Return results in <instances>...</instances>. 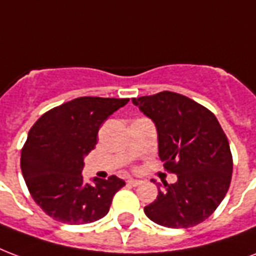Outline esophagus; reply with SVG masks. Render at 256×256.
Listing matches in <instances>:
<instances>
[{"label": "esophagus", "mask_w": 256, "mask_h": 256, "mask_svg": "<svg viewBox=\"0 0 256 256\" xmlns=\"http://www.w3.org/2000/svg\"><path fill=\"white\" fill-rule=\"evenodd\" d=\"M126 182H128V184H130V185H132V186H139L140 184H142V180H132V178H130V180H126Z\"/></svg>", "instance_id": "esophagus-1"}]
</instances>
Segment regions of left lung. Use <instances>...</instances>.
I'll return each instance as SVG.
<instances>
[{"label":"left lung","instance_id":"1","mask_svg":"<svg viewBox=\"0 0 256 256\" xmlns=\"http://www.w3.org/2000/svg\"><path fill=\"white\" fill-rule=\"evenodd\" d=\"M155 122L159 158L176 184L164 182L144 208L150 220L167 228H189L212 214L232 178L230 143L216 116L182 94L160 92L132 98Z\"/></svg>","mask_w":256,"mask_h":256}]
</instances>
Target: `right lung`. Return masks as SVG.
Here are the masks:
<instances>
[{
	"label": "right lung",
	"mask_w": 256,
	"mask_h": 256,
	"mask_svg": "<svg viewBox=\"0 0 256 256\" xmlns=\"http://www.w3.org/2000/svg\"><path fill=\"white\" fill-rule=\"evenodd\" d=\"M130 98L80 97L52 108L30 130L21 172L34 202L56 222L88 224L102 218L126 185L116 176L84 182V158L97 144L104 121Z\"/></svg>",
	"instance_id": "1"
}]
</instances>
